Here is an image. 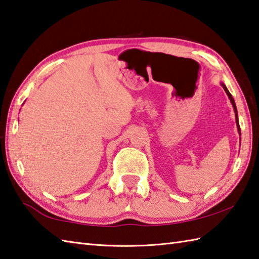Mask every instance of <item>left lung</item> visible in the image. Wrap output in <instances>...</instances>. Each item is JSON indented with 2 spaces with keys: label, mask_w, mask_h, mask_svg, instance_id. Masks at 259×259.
<instances>
[{
  "label": "left lung",
  "mask_w": 259,
  "mask_h": 259,
  "mask_svg": "<svg viewBox=\"0 0 259 259\" xmlns=\"http://www.w3.org/2000/svg\"><path fill=\"white\" fill-rule=\"evenodd\" d=\"M222 86H223V89L225 90V92H226V94L228 95V97H229V100H231V102H232V104H233V107H234V111H235V117H236V123H237V128H238V132H239V134H240V127H239V123H238V114H237V108H236V104H235V101H234V99H233V96H232V94L229 93L228 92V90L226 89V86L224 85V84H222Z\"/></svg>",
  "instance_id": "obj_1"
}]
</instances>
